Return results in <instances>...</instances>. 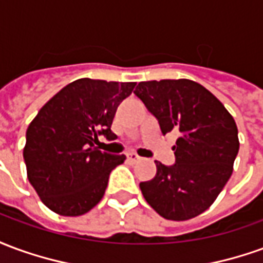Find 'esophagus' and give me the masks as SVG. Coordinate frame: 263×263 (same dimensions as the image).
I'll list each match as a JSON object with an SVG mask.
<instances>
[{
	"label": "esophagus",
	"instance_id": "34e87169",
	"mask_svg": "<svg viewBox=\"0 0 263 263\" xmlns=\"http://www.w3.org/2000/svg\"><path fill=\"white\" fill-rule=\"evenodd\" d=\"M126 159H128V162H129V163H137L138 160L141 159V158H139V156H138L137 154H134V152H131V154L126 155Z\"/></svg>",
	"mask_w": 263,
	"mask_h": 263
}]
</instances>
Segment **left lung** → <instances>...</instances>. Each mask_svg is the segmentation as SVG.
Here are the masks:
<instances>
[{
	"instance_id": "8db88e82",
	"label": "left lung",
	"mask_w": 263,
	"mask_h": 263,
	"mask_svg": "<svg viewBox=\"0 0 263 263\" xmlns=\"http://www.w3.org/2000/svg\"><path fill=\"white\" fill-rule=\"evenodd\" d=\"M135 96L158 120L163 135L180 132L176 162L156 163V176L141 182L143 197L166 220L197 217L214 203L232 175L239 141L232 115L201 84L187 79L141 81Z\"/></svg>"
}]
</instances>
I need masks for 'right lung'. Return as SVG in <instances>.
<instances>
[{"label":"right lung","instance_id":"1","mask_svg":"<svg viewBox=\"0 0 263 263\" xmlns=\"http://www.w3.org/2000/svg\"><path fill=\"white\" fill-rule=\"evenodd\" d=\"M135 83L79 79L39 109L26 129L28 180L54 213L76 217L100 203L111 171L125 155L101 152L98 137L114 141L115 111Z\"/></svg>","mask_w":263,"mask_h":263}]
</instances>
